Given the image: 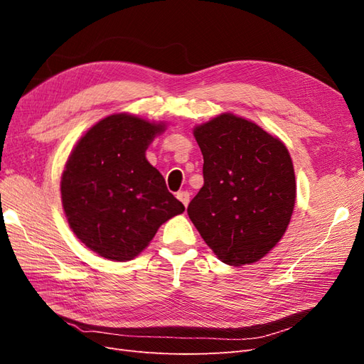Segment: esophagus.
Masks as SVG:
<instances>
[{
    "label": "esophagus",
    "mask_w": 364,
    "mask_h": 364,
    "mask_svg": "<svg viewBox=\"0 0 364 364\" xmlns=\"http://www.w3.org/2000/svg\"><path fill=\"white\" fill-rule=\"evenodd\" d=\"M176 197H178V199L183 203L185 208L188 206V203H190V193L188 191H179L178 194H176Z\"/></svg>",
    "instance_id": "1"
}]
</instances>
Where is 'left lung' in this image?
I'll list each match as a JSON object with an SVG mask.
<instances>
[{
	"mask_svg": "<svg viewBox=\"0 0 364 364\" xmlns=\"http://www.w3.org/2000/svg\"><path fill=\"white\" fill-rule=\"evenodd\" d=\"M203 186L188 215L229 266L259 261L287 230L296 200L294 168L284 142L258 124L222 114L194 127Z\"/></svg>",
	"mask_w": 364,
	"mask_h": 364,
	"instance_id": "8db88e82",
	"label": "left lung"
}]
</instances>
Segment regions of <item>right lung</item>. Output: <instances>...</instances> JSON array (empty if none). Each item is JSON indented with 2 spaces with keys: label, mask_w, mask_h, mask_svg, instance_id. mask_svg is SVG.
Returning a JSON list of instances; mask_svg holds the SVG:
<instances>
[{
  "label": "right lung",
  "mask_w": 364,
  "mask_h": 364,
  "mask_svg": "<svg viewBox=\"0 0 364 364\" xmlns=\"http://www.w3.org/2000/svg\"><path fill=\"white\" fill-rule=\"evenodd\" d=\"M164 123L109 115L79 139L65 164L62 206L75 237L98 255L129 261L185 206L167 190L146 150Z\"/></svg>",
  "instance_id": "add662e5"
}]
</instances>
